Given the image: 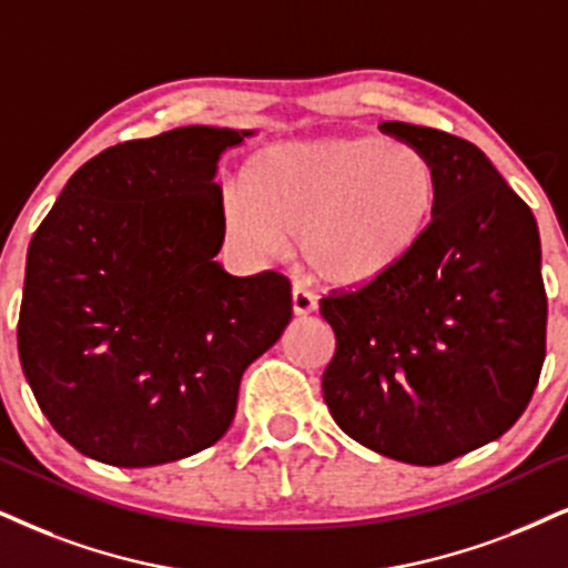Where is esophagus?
Listing matches in <instances>:
<instances>
[{"label": "esophagus", "instance_id": "34e87169", "mask_svg": "<svg viewBox=\"0 0 568 568\" xmlns=\"http://www.w3.org/2000/svg\"><path fill=\"white\" fill-rule=\"evenodd\" d=\"M291 308H293V314H308L317 308V298H314V293L306 291L304 285H293Z\"/></svg>", "mask_w": 568, "mask_h": 568}]
</instances>
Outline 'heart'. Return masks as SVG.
Here are the masks:
<instances>
[{
	"label": "heart",
	"mask_w": 568,
	"mask_h": 568,
	"mask_svg": "<svg viewBox=\"0 0 568 568\" xmlns=\"http://www.w3.org/2000/svg\"><path fill=\"white\" fill-rule=\"evenodd\" d=\"M440 210L435 162L404 141L325 135L283 141L243 164L222 201L233 241L262 256L298 235L304 262L335 285H364L398 270Z\"/></svg>",
	"instance_id": "1"
}]
</instances>
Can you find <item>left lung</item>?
Masks as SVG:
<instances>
[{
	"instance_id": "1",
	"label": "left lung",
	"mask_w": 568,
	"mask_h": 568,
	"mask_svg": "<svg viewBox=\"0 0 568 568\" xmlns=\"http://www.w3.org/2000/svg\"><path fill=\"white\" fill-rule=\"evenodd\" d=\"M440 175L427 239L390 275L320 301L335 333L322 396L377 454L437 466L514 427L545 362L540 233L475 143L390 123Z\"/></svg>"
}]
</instances>
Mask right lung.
I'll list each match as a JSON object with an SVG mask.
<instances>
[{
  "mask_svg": "<svg viewBox=\"0 0 568 568\" xmlns=\"http://www.w3.org/2000/svg\"><path fill=\"white\" fill-rule=\"evenodd\" d=\"M248 131L189 125L114 143L64 185L26 260L18 354L81 454L154 466L217 443L243 369L291 322V283L233 277L214 164Z\"/></svg>",
  "mask_w": 568,
  "mask_h": 568,
  "instance_id": "obj_1",
  "label": "right lung"
}]
</instances>
